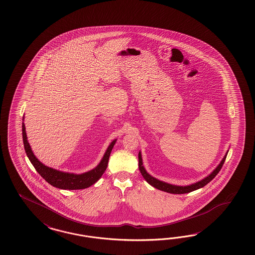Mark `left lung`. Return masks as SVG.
Here are the masks:
<instances>
[{
	"label": "left lung",
	"instance_id": "left-lung-1",
	"mask_svg": "<svg viewBox=\"0 0 255 255\" xmlns=\"http://www.w3.org/2000/svg\"><path fill=\"white\" fill-rule=\"evenodd\" d=\"M229 150H227V152L224 155L223 160L221 161V162L218 164L215 169L213 170L210 174H209L208 177H206L203 179H201L199 181L193 183V184H190V185L186 186H178L174 185V184H170L167 182H164L162 181L158 178L152 177L151 175H149L147 172V170L145 169L144 165H143V160H142V155H141V151H139L138 153V164H139V170L143 176V178L146 179L148 184H150L151 186H153L156 189L160 190V191H163V192H166V193H174V194H181V193H188L195 191V190H198L200 188H203L204 186L207 185L209 182H210L213 178L216 177L217 174L220 172V170L222 169L223 165H224V161L226 159V156L228 153Z\"/></svg>",
	"mask_w": 255,
	"mask_h": 255
}]
</instances>
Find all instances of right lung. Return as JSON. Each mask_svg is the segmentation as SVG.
Masks as SVG:
<instances>
[{
  "instance_id": "obj_1",
  "label": "right lung",
  "mask_w": 255,
  "mask_h": 255,
  "mask_svg": "<svg viewBox=\"0 0 255 255\" xmlns=\"http://www.w3.org/2000/svg\"><path fill=\"white\" fill-rule=\"evenodd\" d=\"M22 120L24 121V117ZM22 137H23L24 148H25L26 154L28 156L29 160L31 161V164L40 174V176L45 178L46 182H48L50 185L62 190H81V189L91 187L95 182H97L108 167L109 156L117 141V139H114L109 144L101 162L98 163L96 167L82 174H75V173L63 172V171L48 167L39 161L38 159L35 157V155L33 154L31 146L27 140V133H26V128H25L24 123H22Z\"/></svg>"
}]
</instances>
